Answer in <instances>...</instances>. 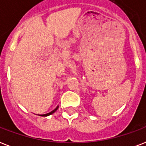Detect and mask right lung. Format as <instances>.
Masks as SVG:
<instances>
[{
    "instance_id": "add662e5",
    "label": "right lung",
    "mask_w": 146,
    "mask_h": 146,
    "mask_svg": "<svg viewBox=\"0 0 146 146\" xmlns=\"http://www.w3.org/2000/svg\"><path fill=\"white\" fill-rule=\"evenodd\" d=\"M57 108H58V106L57 107V108H56L54 109V111H50V113H45V114H42V116H48V115H50V114H52L53 113H54L55 111H57Z\"/></svg>"
}]
</instances>
